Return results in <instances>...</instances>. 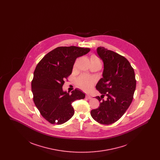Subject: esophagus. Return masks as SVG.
<instances>
[{
  "mask_svg": "<svg viewBox=\"0 0 160 160\" xmlns=\"http://www.w3.org/2000/svg\"><path fill=\"white\" fill-rule=\"evenodd\" d=\"M86 97L88 99H91L92 98L91 96L90 95H89V94H87V95H86Z\"/></svg>",
  "mask_w": 160,
  "mask_h": 160,
  "instance_id": "1",
  "label": "esophagus"
}]
</instances>
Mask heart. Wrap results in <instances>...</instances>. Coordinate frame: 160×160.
<instances>
[{"label": "heart", "mask_w": 160, "mask_h": 160, "mask_svg": "<svg viewBox=\"0 0 160 160\" xmlns=\"http://www.w3.org/2000/svg\"><path fill=\"white\" fill-rule=\"evenodd\" d=\"M91 63L99 64L101 66V61L99 57L95 54H93L91 56ZM78 86L85 91H89L93 86L95 84V80L93 78L86 75H82L77 79Z\"/></svg>", "instance_id": "heart-1"}]
</instances>
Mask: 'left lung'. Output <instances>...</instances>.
Masks as SVG:
<instances>
[{"label": "left lung", "instance_id": "left-lung-1", "mask_svg": "<svg viewBox=\"0 0 160 160\" xmlns=\"http://www.w3.org/2000/svg\"><path fill=\"white\" fill-rule=\"evenodd\" d=\"M97 53L104 62L103 77L96 89L102 94L96 97L99 106L92 110V118L97 122L110 125L118 121L128 108L136 87L134 69L125 57L103 47L97 48ZM107 96L108 98H102Z\"/></svg>", "mask_w": 160, "mask_h": 160}]
</instances>
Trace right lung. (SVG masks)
I'll use <instances>...</instances> for the list:
<instances>
[{
  "instance_id": "right-lung-1",
  "label": "right lung",
  "mask_w": 160,
  "mask_h": 160,
  "mask_svg": "<svg viewBox=\"0 0 160 160\" xmlns=\"http://www.w3.org/2000/svg\"><path fill=\"white\" fill-rule=\"evenodd\" d=\"M89 51V48L59 47L46 54L37 65L31 84L33 99L42 116L50 123L67 122L74 114L72 102L84 98L82 92L76 89L69 94L63 91L62 86L71 74L77 58Z\"/></svg>"
}]
</instances>
